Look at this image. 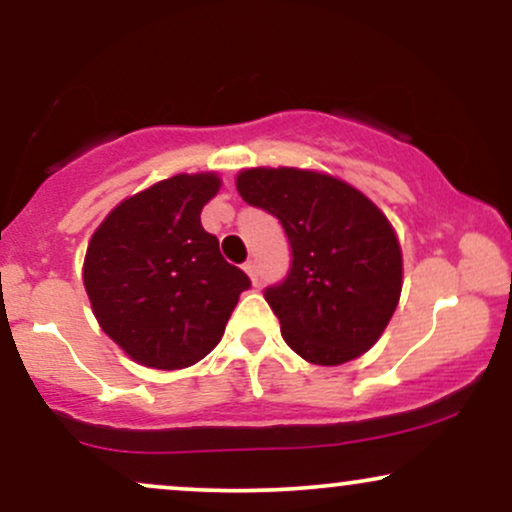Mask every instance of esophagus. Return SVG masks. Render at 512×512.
<instances>
[{"label": "esophagus", "mask_w": 512, "mask_h": 512, "mask_svg": "<svg viewBox=\"0 0 512 512\" xmlns=\"http://www.w3.org/2000/svg\"><path fill=\"white\" fill-rule=\"evenodd\" d=\"M243 269H245V274H248L250 279H252V284H257V276H260V274H257V262L255 260H248V262L243 264Z\"/></svg>", "instance_id": "obj_1"}]
</instances>
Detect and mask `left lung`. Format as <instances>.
Instances as JSON below:
<instances>
[{"label": "left lung", "instance_id": "1", "mask_svg": "<svg viewBox=\"0 0 512 512\" xmlns=\"http://www.w3.org/2000/svg\"><path fill=\"white\" fill-rule=\"evenodd\" d=\"M236 187L284 226L291 269L264 289L286 344L317 366L354 361L380 339L402 293V250L366 195L332 175L250 168Z\"/></svg>", "mask_w": 512, "mask_h": 512}]
</instances>
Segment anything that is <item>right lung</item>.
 <instances>
[{"label":"right lung","mask_w":512,"mask_h":512,"mask_svg":"<svg viewBox=\"0 0 512 512\" xmlns=\"http://www.w3.org/2000/svg\"><path fill=\"white\" fill-rule=\"evenodd\" d=\"M216 173L173 175L125 199L88 243L84 286L98 325L142 366L178 370L221 342L243 269L223 260L202 228Z\"/></svg>","instance_id":"add662e5"}]
</instances>
